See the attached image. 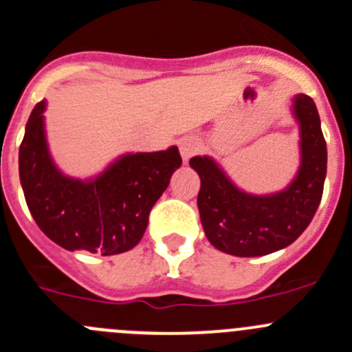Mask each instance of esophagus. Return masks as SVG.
Wrapping results in <instances>:
<instances>
[{"label": "esophagus", "instance_id": "obj_1", "mask_svg": "<svg viewBox=\"0 0 352 352\" xmlns=\"http://www.w3.org/2000/svg\"><path fill=\"white\" fill-rule=\"evenodd\" d=\"M199 147H201V144H199V140L196 137H184L180 140V156H182L184 161H187L189 157L198 153Z\"/></svg>", "mask_w": 352, "mask_h": 352}]
</instances>
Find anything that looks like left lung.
<instances>
[{
	"label": "left lung",
	"mask_w": 352,
	"mask_h": 352,
	"mask_svg": "<svg viewBox=\"0 0 352 352\" xmlns=\"http://www.w3.org/2000/svg\"><path fill=\"white\" fill-rule=\"evenodd\" d=\"M292 114L298 123L300 165L285 189L252 195L239 189L210 156L189 160L201 187L198 210L208 241L236 257H261L295 241L313 221L327 177V142L313 98L297 94Z\"/></svg>",
	"instance_id": "8db88e82"
}]
</instances>
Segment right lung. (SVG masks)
Segmentation results:
<instances>
[{"mask_svg": "<svg viewBox=\"0 0 352 352\" xmlns=\"http://www.w3.org/2000/svg\"><path fill=\"white\" fill-rule=\"evenodd\" d=\"M45 111L47 100L36 104L19 149L22 191L38 228L69 252L131 250L146 232L151 208L182 165L177 146L121 154L98 175L74 179L52 157Z\"/></svg>", "mask_w": 352, "mask_h": 352, "instance_id": "1", "label": "right lung"}]
</instances>
